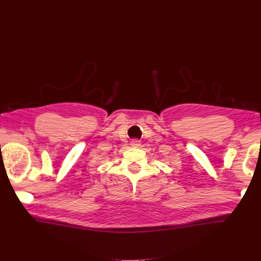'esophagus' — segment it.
Listing matches in <instances>:
<instances>
[{
	"label": "esophagus",
	"mask_w": 261,
	"mask_h": 261,
	"mask_svg": "<svg viewBox=\"0 0 261 261\" xmlns=\"http://www.w3.org/2000/svg\"><path fill=\"white\" fill-rule=\"evenodd\" d=\"M139 144H140V142H139L138 139H136V138L132 139V141H131V145L132 146H139Z\"/></svg>",
	"instance_id": "esophagus-1"
}]
</instances>
